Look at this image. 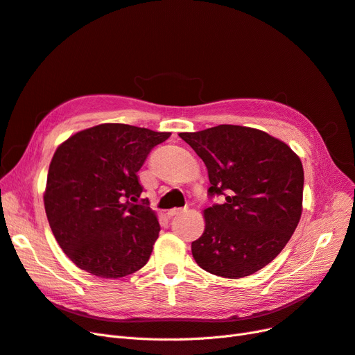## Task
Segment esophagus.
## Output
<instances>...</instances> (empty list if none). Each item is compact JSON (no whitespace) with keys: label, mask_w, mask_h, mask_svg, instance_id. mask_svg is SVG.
<instances>
[{"label":"esophagus","mask_w":355,"mask_h":355,"mask_svg":"<svg viewBox=\"0 0 355 355\" xmlns=\"http://www.w3.org/2000/svg\"><path fill=\"white\" fill-rule=\"evenodd\" d=\"M185 211H188V209H173V210H168L167 211V216L172 218V217H176V216L185 213Z\"/></svg>","instance_id":"esophagus-1"}]
</instances>
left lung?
Returning a JSON list of instances; mask_svg holds the SVG:
<instances>
[{"mask_svg":"<svg viewBox=\"0 0 355 355\" xmlns=\"http://www.w3.org/2000/svg\"><path fill=\"white\" fill-rule=\"evenodd\" d=\"M179 137L209 170L210 197L222 204L204 210V234L192 255L205 272L239 279L267 266L285 248L302 213L300 157L268 133L218 125Z\"/></svg>","mask_w":355,"mask_h":355,"instance_id":"8db88e82","label":"left lung"}]
</instances>
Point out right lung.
Masks as SVG:
<instances>
[{
	"label": "right lung",
	"mask_w": 355,
	"mask_h": 355,
	"mask_svg": "<svg viewBox=\"0 0 355 355\" xmlns=\"http://www.w3.org/2000/svg\"><path fill=\"white\" fill-rule=\"evenodd\" d=\"M170 132L123 123L80 130L61 144L44 193L48 223L69 259L105 279L135 273L148 261L160 225L141 200L138 172Z\"/></svg>",
	"instance_id": "add662e5"
}]
</instances>
